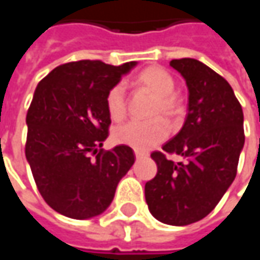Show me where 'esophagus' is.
Returning a JSON list of instances; mask_svg holds the SVG:
<instances>
[{
	"label": "esophagus",
	"instance_id": "obj_1",
	"mask_svg": "<svg viewBox=\"0 0 260 260\" xmlns=\"http://www.w3.org/2000/svg\"><path fill=\"white\" fill-rule=\"evenodd\" d=\"M145 156H148V153H145V152H139V150H135V157L136 159H142Z\"/></svg>",
	"mask_w": 260,
	"mask_h": 260
}]
</instances>
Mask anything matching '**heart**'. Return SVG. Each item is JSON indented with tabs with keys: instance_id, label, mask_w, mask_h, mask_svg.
Listing matches in <instances>:
<instances>
[{
	"instance_id": "b5f03b06",
	"label": "heart",
	"mask_w": 260,
	"mask_h": 260,
	"mask_svg": "<svg viewBox=\"0 0 260 260\" xmlns=\"http://www.w3.org/2000/svg\"><path fill=\"white\" fill-rule=\"evenodd\" d=\"M138 84L148 88L157 95L152 115H163L166 118H174L180 112V101L174 95L176 81L170 74L161 67L152 66L145 69L138 76ZM107 111L112 121H122L126 117V97L125 87L118 83L112 87L105 99ZM169 136L168 124L155 118L150 121H131L114 131V141L121 145L131 146L139 152H146L163 142Z\"/></svg>"
}]
</instances>
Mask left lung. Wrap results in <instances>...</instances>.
Returning a JSON list of instances; mask_svg holds the SVG:
<instances>
[{
  "label": "left lung",
  "instance_id": "obj_1",
  "mask_svg": "<svg viewBox=\"0 0 260 260\" xmlns=\"http://www.w3.org/2000/svg\"><path fill=\"white\" fill-rule=\"evenodd\" d=\"M170 66L186 80L188 112L163 152L150 155L157 173L145 184V199L157 221L183 226L207 217L235 179L245 143L244 112L228 81L204 63L184 57ZM166 153L187 161L174 164Z\"/></svg>",
  "mask_w": 260,
  "mask_h": 260
}]
</instances>
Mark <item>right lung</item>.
I'll return each mask as SVG.
<instances>
[{"label":"right lung","mask_w":260,"mask_h":260,"mask_svg":"<svg viewBox=\"0 0 260 260\" xmlns=\"http://www.w3.org/2000/svg\"><path fill=\"white\" fill-rule=\"evenodd\" d=\"M135 66L72 61L36 87L26 114L25 155L41 196L61 215L87 219L103 214L135 161L126 145L101 149L111 124L107 94Z\"/></svg>","instance_id":"add662e5"}]
</instances>
